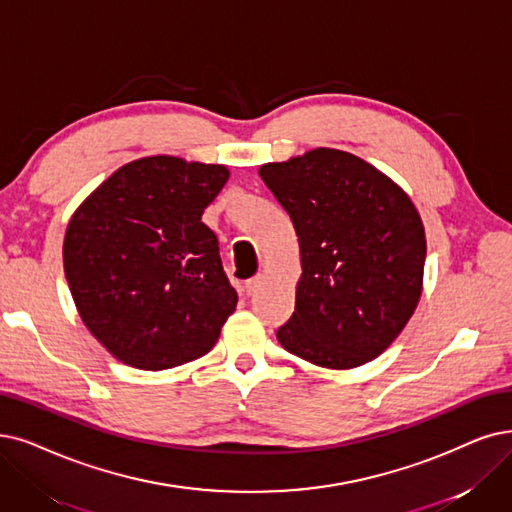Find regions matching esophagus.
<instances>
[{
    "instance_id": "esophagus-1",
    "label": "esophagus",
    "mask_w": 512,
    "mask_h": 512,
    "mask_svg": "<svg viewBox=\"0 0 512 512\" xmlns=\"http://www.w3.org/2000/svg\"><path fill=\"white\" fill-rule=\"evenodd\" d=\"M260 283H262V277H260V275H256V277H252V279L245 281V294H248V296L256 294V292H258V288H260Z\"/></svg>"
}]
</instances>
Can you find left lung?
<instances>
[{
    "label": "left lung",
    "instance_id": "obj_1",
    "mask_svg": "<svg viewBox=\"0 0 512 512\" xmlns=\"http://www.w3.org/2000/svg\"><path fill=\"white\" fill-rule=\"evenodd\" d=\"M258 174L300 245L296 306L277 340L330 370L376 359L422 294L426 237L412 199L372 163L327 147L264 163Z\"/></svg>",
    "mask_w": 512,
    "mask_h": 512
}]
</instances>
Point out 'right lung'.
<instances>
[{
    "label": "right lung",
    "mask_w": 512,
    "mask_h": 512,
    "mask_svg": "<svg viewBox=\"0 0 512 512\" xmlns=\"http://www.w3.org/2000/svg\"><path fill=\"white\" fill-rule=\"evenodd\" d=\"M220 163L134 159L69 220L65 275L77 313L121 363L159 372L212 351L237 306L201 214L229 180Z\"/></svg>",
    "instance_id": "add662e5"
}]
</instances>
